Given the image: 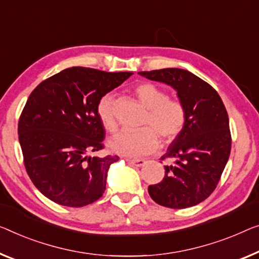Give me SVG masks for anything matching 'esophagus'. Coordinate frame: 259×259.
<instances>
[{"mask_svg": "<svg viewBox=\"0 0 259 259\" xmlns=\"http://www.w3.org/2000/svg\"><path fill=\"white\" fill-rule=\"evenodd\" d=\"M128 163L133 164V165H135V166H137V167H141V166H143V165L145 164V160H143V159H128Z\"/></svg>", "mask_w": 259, "mask_h": 259, "instance_id": "1", "label": "esophagus"}]
</instances>
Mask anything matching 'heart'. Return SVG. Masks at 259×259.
I'll use <instances>...</instances> for the list:
<instances>
[{"instance_id":"1","label":"heart","mask_w":259,"mask_h":259,"mask_svg":"<svg viewBox=\"0 0 259 259\" xmlns=\"http://www.w3.org/2000/svg\"><path fill=\"white\" fill-rule=\"evenodd\" d=\"M135 94L143 103L148 115L142 130L122 131L110 141L115 151L129 157H141L156 151L159 138L164 144H171L187 124V109L180 100L168 99L163 88L151 82H142L135 87ZM96 113L105 128L114 133L117 129L115 119V98L106 94L99 100Z\"/></svg>"}]
</instances>
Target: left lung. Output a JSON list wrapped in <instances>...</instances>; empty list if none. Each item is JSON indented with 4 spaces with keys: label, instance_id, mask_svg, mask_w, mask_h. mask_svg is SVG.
Masks as SVG:
<instances>
[{
    "label": "left lung",
    "instance_id": "obj_1",
    "mask_svg": "<svg viewBox=\"0 0 259 259\" xmlns=\"http://www.w3.org/2000/svg\"><path fill=\"white\" fill-rule=\"evenodd\" d=\"M138 74L172 86L187 109L183 134L160 158H169L173 164L165 166L160 183L150 185L149 194L164 207L195 206L214 192L229 159L231 135L226 107L209 83L186 69L163 68Z\"/></svg>",
    "mask_w": 259,
    "mask_h": 259
}]
</instances>
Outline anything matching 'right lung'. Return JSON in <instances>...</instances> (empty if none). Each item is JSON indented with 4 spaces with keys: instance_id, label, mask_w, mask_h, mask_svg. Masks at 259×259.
Instances as JSON below:
<instances>
[{
    "instance_id": "add662e5",
    "label": "right lung",
    "mask_w": 259,
    "mask_h": 259,
    "mask_svg": "<svg viewBox=\"0 0 259 259\" xmlns=\"http://www.w3.org/2000/svg\"><path fill=\"white\" fill-rule=\"evenodd\" d=\"M71 67L50 76L31 93L18 121L26 172L41 194L67 207L101 198L107 172L118 156L92 157L105 148L99 100L133 75Z\"/></svg>"
}]
</instances>
